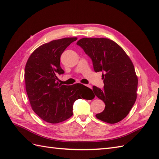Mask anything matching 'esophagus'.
Segmentation results:
<instances>
[{
    "label": "esophagus",
    "mask_w": 159,
    "mask_h": 159,
    "mask_svg": "<svg viewBox=\"0 0 159 159\" xmlns=\"http://www.w3.org/2000/svg\"><path fill=\"white\" fill-rule=\"evenodd\" d=\"M85 86H87V87H89V88H91V89H92V86H91V85H85Z\"/></svg>",
    "instance_id": "34e87169"
}]
</instances>
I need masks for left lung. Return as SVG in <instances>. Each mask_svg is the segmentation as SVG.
<instances>
[{
    "label": "left lung",
    "mask_w": 159,
    "mask_h": 159,
    "mask_svg": "<svg viewBox=\"0 0 159 159\" xmlns=\"http://www.w3.org/2000/svg\"><path fill=\"white\" fill-rule=\"evenodd\" d=\"M76 44L92 59L94 71L103 72L104 89L93 86V91L105 109L96 117L109 124L119 122L137 99L138 78L133 62L122 48L109 39L84 38Z\"/></svg>",
    "instance_id": "1"
}]
</instances>
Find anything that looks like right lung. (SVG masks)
<instances>
[{
    "mask_svg": "<svg viewBox=\"0 0 159 159\" xmlns=\"http://www.w3.org/2000/svg\"><path fill=\"white\" fill-rule=\"evenodd\" d=\"M77 38L52 40L36 48L25 66L26 91L33 111L47 122L57 124L72 116L73 104L77 99L90 100L92 89L80 83L65 85L59 83L57 74L64 71L60 57Z\"/></svg>",
    "mask_w": 159,
    "mask_h": 159,
    "instance_id": "right-lung-1",
    "label": "right lung"
}]
</instances>
